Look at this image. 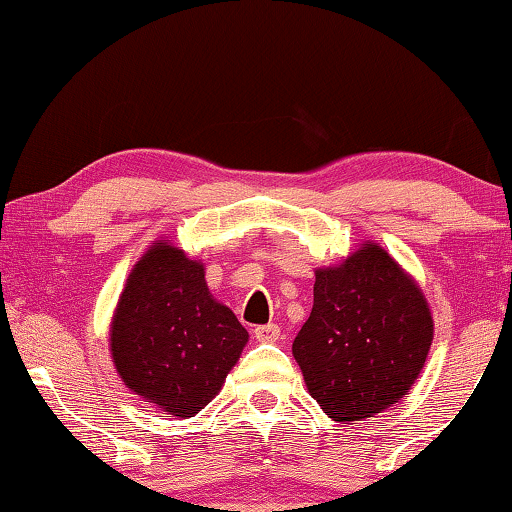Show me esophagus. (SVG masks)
Wrapping results in <instances>:
<instances>
[{"label":"esophagus","instance_id":"esophagus-1","mask_svg":"<svg viewBox=\"0 0 512 512\" xmlns=\"http://www.w3.org/2000/svg\"><path fill=\"white\" fill-rule=\"evenodd\" d=\"M255 339L259 343H275L277 339H280V327H277L275 323L259 325V327H255Z\"/></svg>","mask_w":512,"mask_h":512}]
</instances>
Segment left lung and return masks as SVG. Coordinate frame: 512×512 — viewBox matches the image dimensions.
<instances>
[{
  "mask_svg": "<svg viewBox=\"0 0 512 512\" xmlns=\"http://www.w3.org/2000/svg\"><path fill=\"white\" fill-rule=\"evenodd\" d=\"M427 300L384 248L363 244L341 266L318 268L314 307L293 357L329 418H372L409 393L427 361Z\"/></svg>",
  "mask_w": 512,
  "mask_h": 512,
  "instance_id": "1",
  "label": "left lung"
}]
</instances>
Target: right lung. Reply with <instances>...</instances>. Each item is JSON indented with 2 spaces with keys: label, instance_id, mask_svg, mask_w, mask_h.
Segmentation results:
<instances>
[{
  "label": "right lung",
  "instance_id": "add662e5",
  "mask_svg": "<svg viewBox=\"0 0 512 512\" xmlns=\"http://www.w3.org/2000/svg\"><path fill=\"white\" fill-rule=\"evenodd\" d=\"M246 341L237 316L212 298L203 264L169 244L135 264L110 327L124 384L176 418L212 402Z\"/></svg>",
  "mask_w": 512,
  "mask_h": 512
}]
</instances>
